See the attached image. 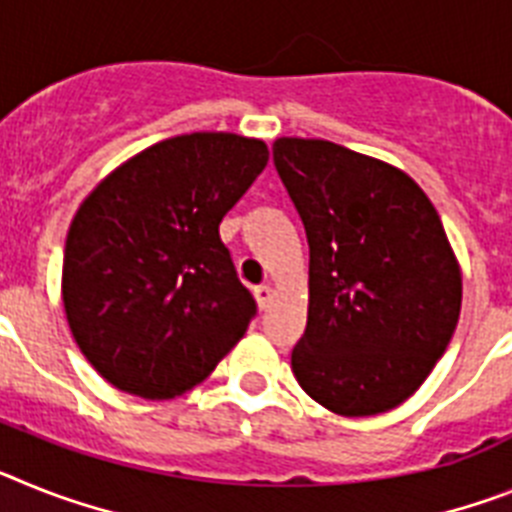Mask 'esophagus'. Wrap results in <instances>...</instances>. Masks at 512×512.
<instances>
[{
  "label": "esophagus",
  "instance_id": "obj_1",
  "mask_svg": "<svg viewBox=\"0 0 512 512\" xmlns=\"http://www.w3.org/2000/svg\"><path fill=\"white\" fill-rule=\"evenodd\" d=\"M255 299H257V307L268 309V304L273 302V286H270V283H263V286H257V289H255Z\"/></svg>",
  "mask_w": 512,
  "mask_h": 512
}]
</instances>
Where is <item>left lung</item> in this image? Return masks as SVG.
I'll list each match as a JSON object with an SVG mask.
<instances>
[{
  "label": "left lung",
  "instance_id": "1",
  "mask_svg": "<svg viewBox=\"0 0 512 512\" xmlns=\"http://www.w3.org/2000/svg\"><path fill=\"white\" fill-rule=\"evenodd\" d=\"M273 161L309 244L296 382L333 414H385L419 390L458 325L463 283L448 234L422 187L390 163L304 137H278Z\"/></svg>",
  "mask_w": 512,
  "mask_h": 512
}]
</instances>
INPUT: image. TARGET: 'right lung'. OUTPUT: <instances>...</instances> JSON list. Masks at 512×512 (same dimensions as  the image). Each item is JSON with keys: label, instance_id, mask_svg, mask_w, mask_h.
Instances as JSON below:
<instances>
[{"label": "right lung", "instance_id": "obj_1", "mask_svg": "<svg viewBox=\"0 0 512 512\" xmlns=\"http://www.w3.org/2000/svg\"><path fill=\"white\" fill-rule=\"evenodd\" d=\"M268 163V145L192 132L150 145L83 200L67 231L62 302L93 369L163 401L205 380L257 304L218 226Z\"/></svg>", "mask_w": 512, "mask_h": 512}]
</instances>
